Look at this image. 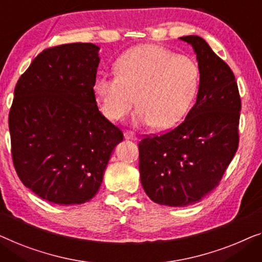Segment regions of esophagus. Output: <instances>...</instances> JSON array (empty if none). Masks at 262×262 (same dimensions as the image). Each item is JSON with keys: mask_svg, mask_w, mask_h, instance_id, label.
Segmentation results:
<instances>
[{"mask_svg": "<svg viewBox=\"0 0 262 262\" xmlns=\"http://www.w3.org/2000/svg\"><path fill=\"white\" fill-rule=\"evenodd\" d=\"M123 135L126 140H133V141H135L136 140V135L133 132H124Z\"/></svg>", "mask_w": 262, "mask_h": 262, "instance_id": "obj_1", "label": "esophagus"}]
</instances>
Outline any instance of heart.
<instances>
[{"instance_id":"b5f03b06","label":"heart","mask_w":262,"mask_h":262,"mask_svg":"<svg viewBox=\"0 0 262 262\" xmlns=\"http://www.w3.org/2000/svg\"><path fill=\"white\" fill-rule=\"evenodd\" d=\"M200 86L196 62L157 45L134 47L119 58L115 76L96 77L93 93L109 121L123 119L134 105L135 126L169 129L182 121Z\"/></svg>"}]
</instances>
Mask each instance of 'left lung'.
<instances>
[{
    "label": "left lung",
    "mask_w": 262,
    "mask_h": 262,
    "mask_svg": "<svg viewBox=\"0 0 262 262\" xmlns=\"http://www.w3.org/2000/svg\"><path fill=\"white\" fill-rule=\"evenodd\" d=\"M179 39L192 46L197 57L196 103L174 129L139 143L143 190L166 206L203 200L219 185L238 146L241 99L233 71L201 36Z\"/></svg>",
    "instance_id": "1"
}]
</instances>
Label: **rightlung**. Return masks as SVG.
I'll use <instances>...</instances> for the list:
<instances>
[{
    "label": "right lung",
    "mask_w": 262,
    "mask_h": 262,
    "mask_svg": "<svg viewBox=\"0 0 262 262\" xmlns=\"http://www.w3.org/2000/svg\"><path fill=\"white\" fill-rule=\"evenodd\" d=\"M98 52L90 42L42 51L14 90V166L24 185L51 203L76 205L95 197L110 156L123 140L93 93Z\"/></svg>",
    "instance_id": "1"
}]
</instances>
